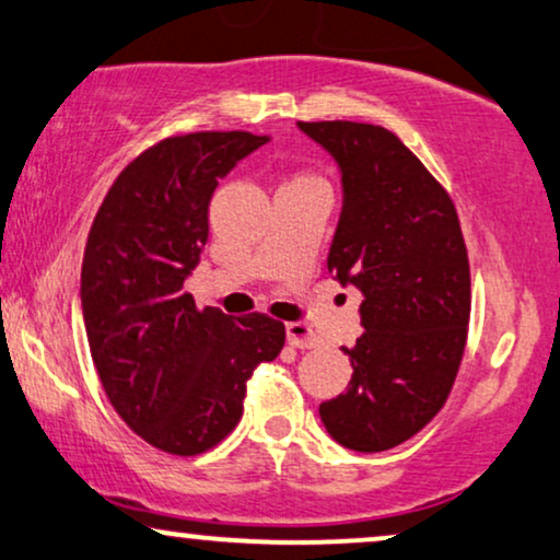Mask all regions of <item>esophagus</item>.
Returning a JSON list of instances; mask_svg holds the SVG:
<instances>
[{"mask_svg":"<svg viewBox=\"0 0 560 560\" xmlns=\"http://www.w3.org/2000/svg\"><path fill=\"white\" fill-rule=\"evenodd\" d=\"M285 340L291 348H299V350L319 348V337H316L312 329H308V324H303V322L285 324Z\"/></svg>","mask_w":560,"mask_h":560,"instance_id":"esophagus-1","label":"esophagus"}]
</instances>
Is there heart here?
<instances>
[{"mask_svg":"<svg viewBox=\"0 0 560 560\" xmlns=\"http://www.w3.org/2000/svg\"><path fill=\"white\" fill-rule=\"evenodd\" d=\"M306 178H308V176H306Z\"/></svg>","mask_w":560,"mask_h":560,"instance_id":"obj_1","label":"heart"}]
</instances>
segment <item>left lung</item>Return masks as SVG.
Wrapping results in <instances>:
<instances>
[{
	"label": "left lung",
	"instance_id": "obj_1",
	"mask_svg": "<svg viewBox=\"0 0 560 560\" xmlns=\"http://www.w3.org/2000/svg\"><path fill=\"white\" fill-rule=\"evenodd\" d=\"M340 168L342 212L327 269L363 293L348 389L319 405L337 444L386 452L441 410L465 353L470 261L457 210L389 129L299 121Z\"/></svg>",
	"mask_w": 560,
	"mask_h": 560
}]
</instances>
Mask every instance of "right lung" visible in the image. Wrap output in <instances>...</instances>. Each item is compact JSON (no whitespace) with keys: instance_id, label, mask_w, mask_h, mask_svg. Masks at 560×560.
Returning <instances> with one entry per match:
<instances>
[{"instance_id":"1","label":"right lung","mask_w":560,"mask_h":560,"mask_svg":"<svg viewBox=\"0 0 560 560\" xmlns=\"http://www.w3.org/2000/svg\"><path fill=\"white\" fill-rule=\"evenodd\" d=\"M265 142L252 132L168 137L121 171L90 228L80 303L95 371L124 423L178 457L236 428L248 376L285 345L280 322L199 312L184 291L218 182Z\"/></svg>"}]
</instances>
